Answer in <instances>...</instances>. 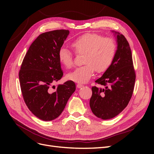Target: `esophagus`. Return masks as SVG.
Here are the masks:
<instances>
[{
	"instance_id": "34e87169",
	"label": "esophagus",
	"mask_w": 154,
	"mask_h": 154,
	"mask_svg": "<svg viewBox=\"0 0 154 154\" xmlns=\"http://www.w3.org/2000/svg\"><path fill=\"white\" fill-rule=\"evenodd\" d=\"M77 87L78 88H82L83 87V85L82 84H81V83H78V84H77Z\"/></svg>"
}]
</instances>
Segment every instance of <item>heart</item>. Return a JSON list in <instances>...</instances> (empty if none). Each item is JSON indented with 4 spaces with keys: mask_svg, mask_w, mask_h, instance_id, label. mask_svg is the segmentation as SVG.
<instances>
[{
    "mask_svg": "<svg viewBox=\"0 0 154 154\" xmlns=\"http://www.w3.org/2000/svg\"><path fill=\"white\" fill-rule=\"evenodd\" d=\"M76 54H83V66L76 68L67 75L68 80L77 83L88 82L97 72L106 71L111 66L116 53L117 45L114 38L103 37L97 33H85L80 36L71 43ZM60 63L67 69L73 66V57L69 49L61 48L58 53Z\"/></svg>",
    "mask_w": 154,
    "mask_h": 154,
    "instance_id": "heart-1",
    "label": "heart"
}]
</instances>
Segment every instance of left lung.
I'll use <instances>...</instances> for the list:
<instances>
[{"label": "left lung", "instance_id": "left-lung-1", "mask_svg": "<svg viewBox=\"0 0 154 154\" xmlns=\"http://www.w3.org/2000/svg\"><path fill=\"white\" fill-rule=\"evenodd\" d=\"M118 47L114 59L109 68L96 83L102 88L92 87V94L90 106L92 113L102 119L114 118L125 109L131 99L136 72L133 66L132 55L125 37L118 32Z\"/></svg>", "mask_w": 154, "mask_h": 154}]
</instances>
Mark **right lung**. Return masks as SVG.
Instances as JSON below:
<instances>
[{"instance_id":"right-lung-1","label":"right lung","mask_w":154,"mask_h":154,"mask_svg":"<svg viewBox=\"0 0 154 154\" xmlns=\"http://www.w3.org/2000/svg\"><path fill=\"white\" fill-rule=\"evenodd\" d=\"M69 34V30L58 29L40 35L30 45L18 74L27 106L37 118L46 122L62 114L76 90L75 83L70 80L58 85L56 91H51L63 74L58 53Z\"/></svg>"}]
</instances>
